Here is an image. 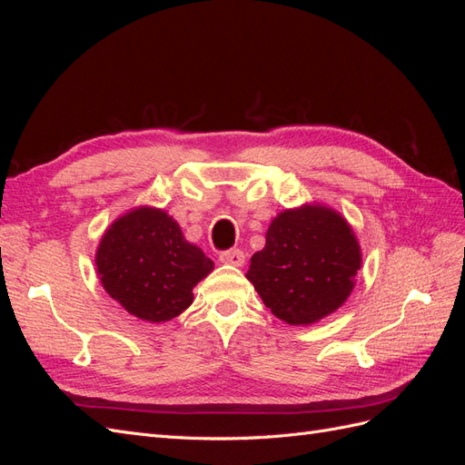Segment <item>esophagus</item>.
<instances>
[{"mask_svg": "<svg viewBox=\"0 0 465 465\" xmlns=\"http://www.w3.org/2000/svg\"><path fill=\"white\" fill-rule=\"evenodd\" d=\"M244 252L242 250H238V248H232V250H227V252H223V254L219 256V260L223 262V263H229V265H234V267H241V265H244Z\"/></svg>", "mask_w": 465, "mask_h": 465, "instance_id": "obj_1", "label": "esophagus"}]
</instances>
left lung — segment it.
<instances>
[{
  "instance_id": "8db88e82",
  "label": "left lung",
  "mask_w": 465,
  "mask_h": 465,
  "mask_svg": "<svg viewBox=\"0 0 465 465\" xmlns=\"http://www.w3.org/2000/svg\"><path fill=\"white\" fill-rule=\"evenodd\" d=\"M361 263V244L347 219L312 202L283 209L272 221L246 279L273 316L311 326L345 304Z\"/></svg>"
}]
</instances>
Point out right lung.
I'll return each mask as SVG.
<instances>
[{
	"label": "right lung",
	"mask_w": 465,
	"mask_h": 465,
	"mask_svg": "<svg viewBox=\"0 0 465 465\" xmlns=\"http://www.w3.org/2000/svg\"><path fill=\"white\" fill-rule=\"evenodd\" d=\"M104 291L132 316L161 323L193 302V287L213 272L164 209L137 205L104 231L94 254Z\"/></svg>",
	"instance_id": "right-lung-1"
}]
</instances>
